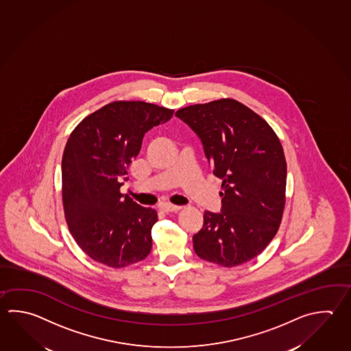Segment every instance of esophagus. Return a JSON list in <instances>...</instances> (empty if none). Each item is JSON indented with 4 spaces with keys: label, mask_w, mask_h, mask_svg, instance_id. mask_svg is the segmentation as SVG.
I'll use <instances>...</instances> for the list:
<instances>
[{
    "label": "esophagus",
    "mask_w": 351,
    "mask_h": 351,
    "mask_svg": "<svg viewBox=\"0 0 351 351\" xmlns=\"http://www.w3.org/2000/svg\"><path fill=\"white\" fill-rule=\"evenodd\" d=\"M161 211L166 212H178L182 208L181 206L171 205V204H164V205H161Z\"/></svg>",
    "instance_id": "1"
}]
</instances>
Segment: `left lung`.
<instances>
[{
  "label": "left lung",
  "mask_w": 351,
  "mask_h": 351,
  "mask_svg": "<svg viewBox=\"0 0 351 351\" xmlns=\"http://www.w3.org/2000/svg\"><path fill=\"white\" fill-rule=\"evenodd\" d=\"M175 115L199 135L215 176L222 180V212L205 211L193 250L226 268L243 265L279 230L287 186L283 146L271 126L239 100L185 106Z\"/></svg>",
  "instance_id": "left-lung-1"
}]
</instances>
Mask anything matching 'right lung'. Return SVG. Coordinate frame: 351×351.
<instances>
[{"instance_id": "1", "label": "right lung", "mask_w": 351, "mask_h": 351, "mask_svg": "<svg viewBox=\"0 0 351 351\" xmlns=\"http://www.w3.org/2000/svg\"><path fill=\"white\" fill-rule=\"evenodd\" d=\"M173 110L145 101L117 100L74 128L62 158V201L71 234L93 261L124 268L152 251L158 212L120 193L146 132Z\"/></svg>"}]
</instances>
